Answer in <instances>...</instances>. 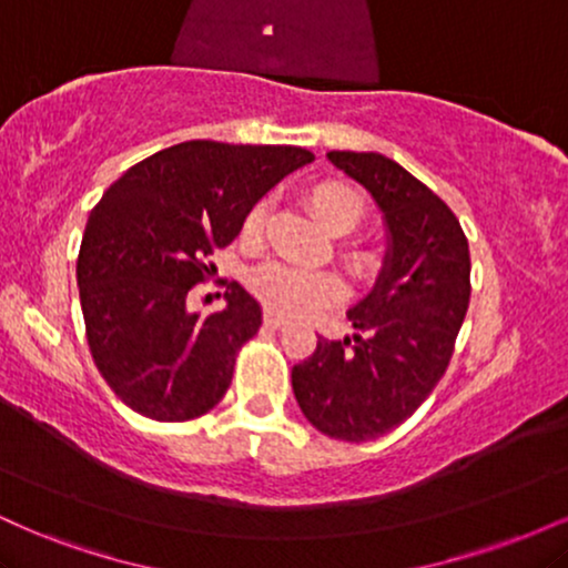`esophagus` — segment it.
<instances>
[{
	"label": "esophagus",
	"mask_w": 568,
	"mask_h": 568,
	"mask_svg": "<svg viewBox=\"0 0 568 568\" xmlns=\"http://www.w3.org/2000/svg\"><path fill=\"white\" fill-rule=\"evenodd\" d=\"M264 323L270 325V328H285V325H288V321H285L283 315H277V312H272V310H266Z\"/></svg>",
	"instance_id": "obj_1"
}]
</instances>
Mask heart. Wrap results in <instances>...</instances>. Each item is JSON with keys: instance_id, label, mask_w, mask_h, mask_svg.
<instances>
[{"instance_id": "heart-1", "label": "heart", "mask_w": 568, "mask_h": 568, "mask_svg": "<svg viewBox=\"0 0 568 568\" xmlns=\"http://www.w3.org/2000/svg\"><path fill=\"white\" fill-rule=\"evenodd\" d=\"M306 202H310L312 216L334 234L355 230L368 211L361 189L342 179H323L312 184L310 192H306ZM262 226L264 205L251 207V213L243 221L245 243H256ZM347 256L355 266L371 264V253L363 251V247H349ZM251 288L264 298V304L291 317L315 315L325 304L344 293L342 280L331 275V272L302 270V266L288 264H266L262 270H256L251 275Z\"/></svg>"}]
</instances>
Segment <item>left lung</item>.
Here are the masks:
<instances>
[{
    "instance_id": "obj_1",
    "label": "left lung",
    "mask_w": 568,
    "mask_h": 568,
    "mask_svg": "<svg viewBox=\"0 0 568 568\" xmlns=\"http://www.w3.org/2000/svg\"><path fill=\"white\" fill-rule=\"evenodd\" d=\"M379 207L382 270L347 317L352 336L293 366L291 384L312 427L363 443L408 419L446 374L470 304V247L452 207L406 168L376 152H328Z\"/></svg>"
}]
</instances>
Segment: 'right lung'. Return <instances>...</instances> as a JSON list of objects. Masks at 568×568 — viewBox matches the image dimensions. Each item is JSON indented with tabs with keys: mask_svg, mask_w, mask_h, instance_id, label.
Wrapping results in <instances>:
<instances>
[{
	"mask_svg": "<svg viewBox=\"0 0 568 568\" xmlns=\"http://www.w3.org/2000/svg\"><path fill=\"white\" fill-rule=\"evenodd\" d=\"M302 146L184 141L122 173L90 213L77 285L93 361L122 403L158 422L207 414L232 382L234 357L262 325L240 283L213 315L186 298L251 207L310 165Z\"/></svg>",
	"mask_w": 568,
	"mask_h": 568,
	"instance_id": "1",
	"label": "right lung"
}]
</instances>
